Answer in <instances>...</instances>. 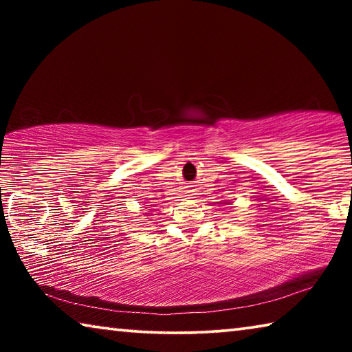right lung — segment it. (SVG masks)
Segmentation results:
<instances>
[{"mask_svg":"<svg viewBox=\"0 0 352 352\" xmlns=\"http://www.w3.org/2000/svg\"><path fill=\"white\" fill-rule=\"evenodd\" d=\"M147 214H148V212H147Z\"/></svg>","mask_w":352,"mask_h":352,"instance_id":"right-lung-1","label":"right lung"}]
</instances>
